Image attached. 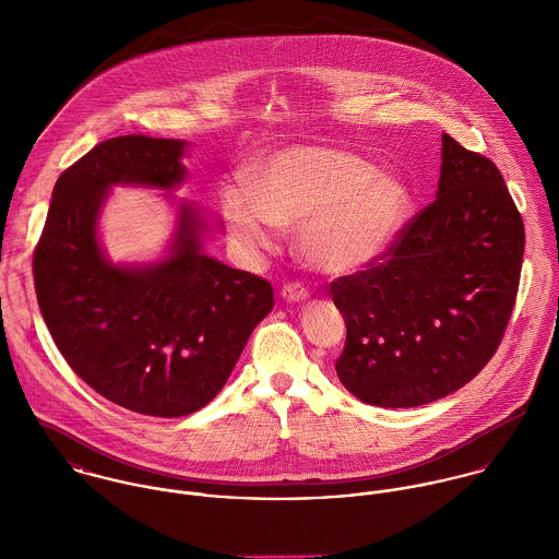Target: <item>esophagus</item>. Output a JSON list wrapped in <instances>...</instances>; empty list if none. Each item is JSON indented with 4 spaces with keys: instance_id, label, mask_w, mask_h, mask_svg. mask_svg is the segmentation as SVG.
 I'll use <instances>...</instances> for the list:
<instances>
[{
    "instance_id": "1",
    "label": "esophagus",
    "mask_w": 559,
    "mask_h": 559,
    "mask_svg": "<svg viewBox=\"0 0 559 559\" xmlns=\"http://www.w3.org/2000/svg\"><path fill=\"white\" fill-rule=\"evenodd\" d=\"M282 297H284L286 301H290V304H301V301H306V299L310 297V293H308V288L301 286L299 282H293V284H286V286L282 288Z\"/></svg>"
}]
</instances>
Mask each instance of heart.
I'll use <instances>...</instances> for the list:
<instances>
[{
  "label": "heart",
  "mask_w": 559,
  "mask_h": 559,
  "mask_svg": "<svg viewBox=\"0 0 559 559\" xmlns=\"http://www.w3.org/2000/svg\"><path fill=\"white\" fill-rule=\"evenodd\" d=\"M406 185L353 153L293 146L258 169V191L233 187L224 195L237 239L273 249L282 228H299V251L320 273L346 275L381 260L408 219Z\"/></svg>",
  "instance_id": "heart-1"
}]
</instances>
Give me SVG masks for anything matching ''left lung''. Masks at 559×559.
Segmentation results:
<instances>
[{"mask_svg": "<svg viewBox=\"0 0 559 559\" xmlns=\"http://www.w3.org/2000/svg\"><path fill=\"white\" fill-rule=\"evenodd\" d=\"M437 200L374 264L331 284L346 322L335 361L361 402L419 406L467 385L512 314L525 228L497 165L441 138Z\"/></svg>", "mask_w": 559, "mask_h": 559, "instance_id": "1", "label": "left lung"}]
</instances>
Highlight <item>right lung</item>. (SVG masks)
<instances>
[{"label":"right lung","mask_w":559,"mask_h":559,"mask_svg":"<svg viewBox=\"0 0 559 559\" xmlns=\"http://www.w3.org/2000/svg\"><path fill=\"white\" fill-rule=\"evenodd\" d=\"M185 146L146 135L96 144L60 174L32 264L43 319L75 374L153 417H182L215 399L273 310L266 280L202 253L206 224L189 204L160 262L105 258L96 222L109 187L174 189L187 174Z\"/></svg>","instance_id":"right-lung-1"}]
</instances>
